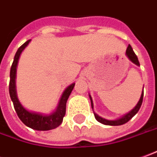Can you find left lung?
I'll return each mask as SVG.
<instances>
[{
	"mask_svg": "<svg viewBox=\"0 0 157 157\" xmlns=\"http://www.w3.org/2000/svg\"><path fill=\"white\" fill-rule=\"evenodd\" d=\"M126 54L127 57L129 58V60L132 62V63H134L137 66H139V61L138 60V57L137 56L135 55L134 51H133V49H132V48L131 47V45H128V47L126 48ZM143 97H144V91L141 94V97H140V99H139V101H138V104L135 106V108L132 110H131L129 113H127L125 115H123L122 117L119 118L117 120H113V121H109V120H106L104 118L101 117V116H99L98 114H97L96 113H94V115H95V118H96V120H97V121H99L101 124H103V125H107V126H121V125H123V124H125L126 122H128L130 121L132 118L134 116L136 113H138V110L140 109V107L142 105V102H143ZM90 102H91V108H92L93 109V101H92V98L90 97Z\"/></svg>",
	"mask_w": 157,
	"mask_h": 157,
	"instance_id": "obj_1",
	"label": "left lung"
}]
</instances>
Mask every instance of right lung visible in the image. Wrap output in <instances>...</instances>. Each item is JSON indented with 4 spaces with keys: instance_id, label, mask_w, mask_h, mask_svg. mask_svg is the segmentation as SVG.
Here are the masks:
<instances>
[{
    "instance_id": "obj_1",
    "label": "right lung",
    "mask_w": 157,
    "mask_h": 157,
    "mask_svg": "<svg viewBox=\"0 0 157 157\" xmlns=\"http://www.w3.org/2000/svg\"><path fill=\"white\" fill-rule=\"evenodd\" d=\"M31 42V40L26 41L25 44L21 45L15 54L13 62L12 64L10 70V82H9V94L12 99V101L14 106V109L18 116L20 119V121L28 127L32 128L34 130L37 131H48L55 129L56 127L60 126L62 123L63 117L66 114V106H67V101L70 94L72 92V89L75 85V83H73L71 85H69L67 89L65 90L62 96L60 97L59 104L57 106V109L54 113L50 114H44V113H36V112H31L28 111L26 109H25L22 104L19 102L17 92H16V85H15V78H16V70H17V65L19 61V56L22 51L25 49Z\"/></svg>"
}]
</instances>
